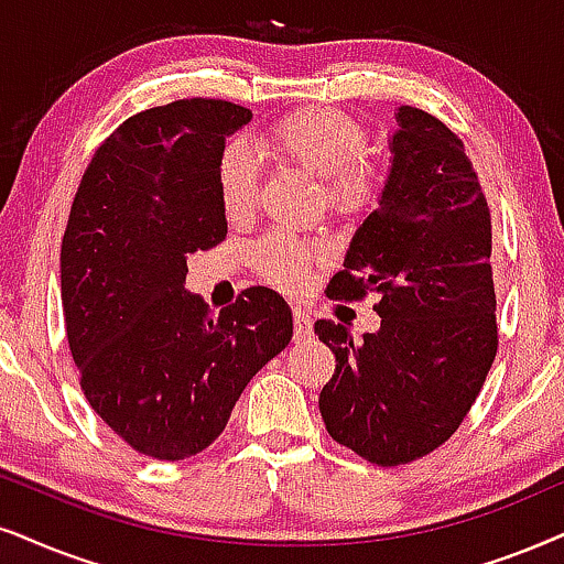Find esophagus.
Returning a JSON list of instances; mask_svg holds the SVG:
<instances>
[{"mask_svg":"<svg viewBox=\"0 0 564 564\" xmlns=\"http://www.w3.org/2000/svg\"><path fill=\"white\" fill-rule=\"evenodd\" d=\"M312 319L306 317V312L302 306H296L294 310V340L296 344H306V340H312Z\"/></svg>","mask_w":564,"mask_h":564,"instance_id":"esophagus-1","label":"esophagus"}]
</instances>
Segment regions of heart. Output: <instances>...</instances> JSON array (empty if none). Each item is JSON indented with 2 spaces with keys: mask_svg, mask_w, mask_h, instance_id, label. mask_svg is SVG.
<instances>
[{
  "mask_svg": "<svg viewBox=\"0 0 564 564\" xmlns=\"http://www.w3.org/2000/svg\"><path fill=\"white\" fill-rule=\"evenodd\" d=\"M262 151L325 182V203L335 216H359L382 187L377 163L365 159L367 134L356 119L335 109H302L278 119L262 134ZM218 197L229 220H245L258 203V163L245 148H226L218 161ZM317 247L273 231L252 247V262L268 283L296 291L310 281Z\"/></svg>",
  "mask_w": 564,
  "mask_h": 564,
  "instance_id": "obj_1",
  "label": "heart"
}]
</instances>
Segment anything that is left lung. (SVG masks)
Listing matches in <instances>:
<instances>
[{"label": "left lung", "mask_w": 564, "mask_h": 564, "mask_svg": "<svg viewBox=\"0 0 564 564\" xmlns=\"http://www.w3.org/2000/svg\"><path fill=\"white\" fill-rule=\"evenodd\" d=\"M380 208L354 234L335 302L380 294V330L354 340L315 323L335 354L319 413L335 442L377 466L445 445L471 411L497 354L491 216L463 140L416 106L398 109Z\"/></svg>", "instance_id": "left-lung-1"}]
</instances>
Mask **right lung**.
<instances>
[{"instance_id": "obj_1", "label": "right lung", "mask_w": 564, "mask_h": 564, "mask_svg": "<svg viewBox=\"0 0 564 564\" xmlns=\"http://www.w3.org/2000/svg\"><path fill=\"white\" fill-rule=\"evenodd\" d=\"M249 117L218 98L134 113L96 148L69 208L59 260L77 380L127 445L159 460L203 453L294 333L265 286L220 312L184 291L187 254L229 231L218 161Z\"/></svg>"}]
</instances>
